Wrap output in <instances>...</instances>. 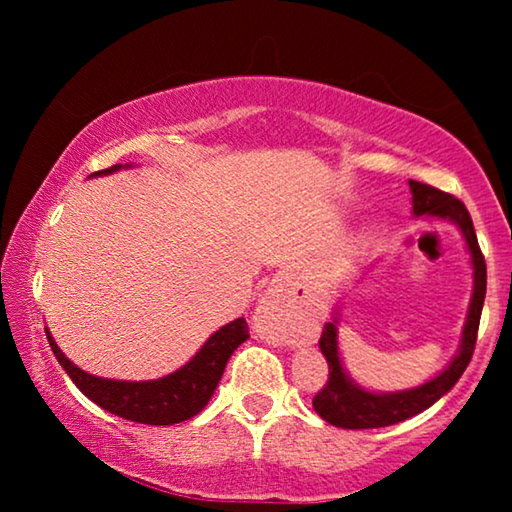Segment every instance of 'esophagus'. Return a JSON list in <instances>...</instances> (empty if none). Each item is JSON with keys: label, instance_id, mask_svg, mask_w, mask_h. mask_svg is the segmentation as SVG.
<instances>
[{"label": "esophagus", "instance_id": "1", "mask_svg": "<svg viewBox=\"0 0 512 512\" xmlns=\"http://www.w3.org/2000/svg\"><path fill=\"white\" fill-rule=\"evenodd\" d=\"M256 333L272 342H293L303 328V317L296 303L289 298V293L279 282H275L265 291L261 303L254 314Z\"/></svg>", "mask_w": 512, "mask_h": 512}]
</instances>
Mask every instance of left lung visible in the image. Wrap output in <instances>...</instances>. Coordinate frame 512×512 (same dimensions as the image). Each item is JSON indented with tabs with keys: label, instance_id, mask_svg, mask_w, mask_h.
<instances>
[{
	"label": "left lung",
	"instance_id": "8db88e82",
	"mask_svg": "<svg viewBox=\"0 0 512 512\" xmlns=\"http://www.w3.org/2000/svg\"><path fill=\"white\" fill-rule=\"evenodd\" d=\"M410 191L412 212L417 216H443V219L459 223L461 233H464L468 242V249H471L475 268V291L471 310H468L464 340H461L457 359L438 377H433L431 382L410 391H398V394H370V391H363L356 384H352V380L345 375L338 356V331H335V324H326L324 331H321L319 347L328 363V380L317 391V396L312 398V405L321 419H326L333 426H340V429H380V426H391L408 417L419 415V412L431 408L440 396H445L459 382V377L464 375V370L473 359L482 303H485L487 293V263L480 251L478 237H475L471 214H468L464 202L454 198L452 193L440 191L436 186L410 179Z\"/></svg>",
	"mask_w": 512,
	"mask_h": 512
}]
</instances>
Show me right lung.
<instances>
[{"instance_id":"right-lung-1","label":"right lung","mask_w":512,"mask_h":512,"mask_svg":"<svg viewBox=\"0 0 512 512\" xmlns=\"http://www.w3.org/2000/svg\"><path fill=\"white\" fill-rule=\"evenodd\" d=\"M118 167L121 165L107 167V170H100L95 174H109L118 170ZM46 335L55 359L60 361V366L72 377V382L90 401L111 412V415L130 419V422L170 426L195 417L209 403L230 354L249 338V326L244 319H235L233 324L216 331L184 368L163 377V380L153 382L102 380V377L83 373L81 368H76L60 352V347L55 345L51 333Z\"/></svg>"}]
</instances>
